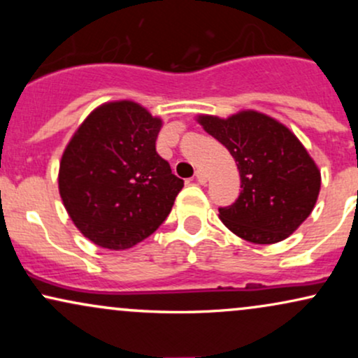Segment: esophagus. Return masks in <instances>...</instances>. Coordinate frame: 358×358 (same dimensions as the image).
<instances>
[{
	"label": "esophagus",
	"mask_w": 358,
	"mask_h": 358,
	"mask_svg": "<svg viewBox=\"0 0 358 358\" xmlns=\"http://www.w3.org/2000/svg\"><path fill=\"white\" fill-rule=\"evenodd\" d=\"M195 178H196V182H199L200 185H205V183H207V175H205L202 170H196Z\"/></svg>",
	"instance_id": "34e87169"
}]
</instances>
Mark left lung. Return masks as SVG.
Masks as SVG:
<instances>
[{
    "label": "left lung",
    "mask_w": 358,
    "mask_h": 358,
    "mask_svg": "<svg viewBox=\"0 0 358 358\" xmlns=\"http://www.w3.org/2000/svg\"><path fill=\"white\" fill-rule=\"evenodd\" d=\"M196 121L227 148L241 175L239 199L219 208L225 227L254 244L289 237L313 212L322 187L301 141L276 119L250 109L227 119L202 114Z\"/></svg>",
    "instance_id": "left-lung-1"
}]
</instances>
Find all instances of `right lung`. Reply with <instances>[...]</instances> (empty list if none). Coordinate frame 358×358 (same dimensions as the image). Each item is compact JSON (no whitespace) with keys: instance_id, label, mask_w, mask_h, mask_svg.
I'll list each match as a JSON object with an SVG mask.
<instances>
[{"instance_id":"add662e5","label":"right lung","mask_w":358,"mask_h":358,"mask_svg":"<svg viewBox=\"0 0 358 358\" xmlns=\"http://www.w3.org/2000/svg\"><path fill=\"white\" fill-rule=\"evenodd\" d=\"M162 126V119L138 102H106L65 146L62 202L82 236L99 248H133L171 212L183 180L156 153Z\"/></svg>"}]
</instances>
